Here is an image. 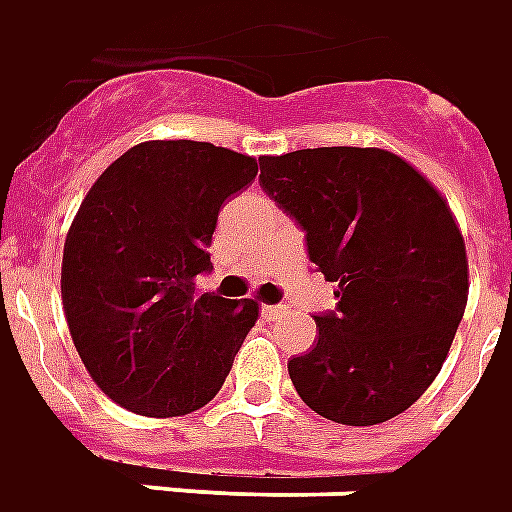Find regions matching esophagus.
<instances>
[{
	"label": "esophagus",
	"mask_w": 512,
	"mask_h": 512,
	"mask_svg": "<svg viewBox=\"0 0 512 512\" xmlns=\"http://www.w3.org/2000/svg\"><path fill=\"white\" fill-rule=\"evenodd\" d=\"M264 317H270V320H278V317H284L286 306H262Z\"/></svg>",
	"instance_id": "34e87169"
}]
</instances>
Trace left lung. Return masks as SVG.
<instances>
[{
	"instance_id": "obj_1",
	"label": "left lung",
	"mask_w": 512,
	"mask_h": 512,
	"mask_svg": "<svg viewBox=\"0 0 512 512\" xmlns=\"http://www.w3.org/2000/svg\"><path fill=\"white\" fill-rule=\"evenodd\" d=\"M262 190L306 231L308 259L336 281L317 344L289 361L311 411L380 424L436 380L469 297V262L447 201L383 148L262 157Z\"/></svg>"
}]
</instances>
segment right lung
Wrapping results in <instances>:
<instances>
[{"mask_svg": "<svg viewBox=\"0 0 512 512\" xmlns=\"http://www.w3.org/2000/svg\"><path fill=\"white\" fill-rule=\"evenodd\" d=\"M256 159L195 140H148L104 170L63 250V308L82 364L140 416H184L226 383L256 300L198 295L209 245Z\"/></svg>", "mask_w": 512, "mask_h": 512, "instance_id": "right-lung-1", "label": "right lung"}]
</instances>
